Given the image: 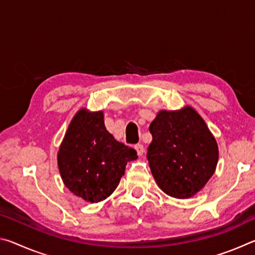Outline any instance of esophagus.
I'll list each match as a JSON object with an SVG mask.
<instances>
[{
	"mask_svg": "<svg viewBox=\"0 0 255 255\" xmlns=\"http://www.w3.org/2000/svg\"><path fill=\"white\" fill-rule=\"evenodd\" d=\"M135 149H136V152H137L138 155H139V156H141V155H143L144 152H145L144 146L141 145V144H137V145L135 146Z\"/></svg>",
	"mask_w": 255,
	"mask_h": 255,
	"instance_id": "esophagus-1",
	"label": "esophagus"
}]
</instances>
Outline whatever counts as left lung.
Returning a JSON list of instances; mask_svg holds the SVG:
<instances>
[{
	"label": "left lung",
	"mask_w": 255,
	"mask_h": 255,
	"mask_svg": "<svg viewBox=\"0 0 255 255\" xmlns=\"http://www.w3.org/2000/svg\"><path fill=\"white\" fill-rule=\"evenodd\" d=\"M153 140L147 159L163 192L178 199L197 195L215 173L218 145L205 120L185 106L161 110L149 126Z\"/></svg>",
	"instance_id": "obj_1"
}]
</instances>
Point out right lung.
<instances>
[{"label": "right lung", "mask_w": 255, "mask_h": 255, "mask_svg": "<svg viewBox=\"0 0 255 255\" xmlns=\"http://www.w3.org/2000/svg\"><path fill=\"white\" fill-rule=\"evenodd\" d=\"M103 111L82 108L71 120L57 153L64 184L86 202L111 196L136 150L119 143L107 130Z\"/></svg>", "instance_id": "add662e5"}]
</instances>
